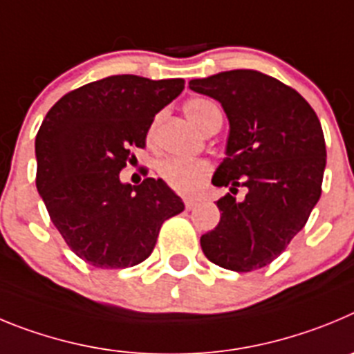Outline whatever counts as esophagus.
I'll use <instances>...</instances> for the list:
<instances>
[{"label":"esophagus","mask_w":354,"mask_h":354,"mask_svg":"<svg viewBox=\"0 0 354 354\" xmlns=\"http://www.w3.org/2000/svg\"><path fill=\"white\" fill-rule=\"evenodd\" d=\"M197 205H199V199H197V197H185V208L187 209H194Z\"/></svg>","instance_id":"esophagus-1"}]
</instances>
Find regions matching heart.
I'll list each match as a JSON object with an SVG mask.
<instances>
[{"instance_id":"1","label":"heart","mask_w":354,"mask_h":354,"mask_svg":"<svg viewBox=\"0 0 354 354\" xmlns=\"http://www.w3.org/2000/svg\"><path fill=\"white\" fill-rule=\"evenodd\" d=\"M215 113H221L218 107L208 98H190L185 104V114L190 122L203 130L209 118ZM212 165L206 160H185V158H169L160 165L162 180L169 185L171 189L180 194H194L201 189L208 178Z\"/></svg>"}]
</instances>
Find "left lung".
<instances>
[{"label": "left lung", "instance_id": "8db88e82", "mask_svg": "<svg viewBox=\"0 0 354 354\" xmlns=\"http://www.w3.org/2000/svg\"><path fill=\"white\" fill-rule=\"evenodd\" d=\"M189 88L221 102L229 120L225 158L212 183L221 222L201 236L212 263L252 272L284 252L321 197L326 146L319 118L300 93L257 70L194 79ZM238 186L248 194L236 199Z\"/></svg>", "mask_w": 354, "mask_h": 354}]
</instances>
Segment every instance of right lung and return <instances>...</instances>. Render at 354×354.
Wrapping results in <instances>:
<instances>
[{"mask_svg":"<svg viewBox=\"0 0 354 354\" xmlns=\"http://www.w3.org/2000/svg\"><path fill=\"white\" fill-rule=\"evenodd\" d=\"M183 79L111 75L59 98L35 139L37 190L72 252L97 268H129L153 252L167 218L185 209L164 180L123 183L158 111Z\"/></svg>","mask_w":354,"mask_h":354,"instance_id":"add662e5","label":"right lung"}]
</instances>
